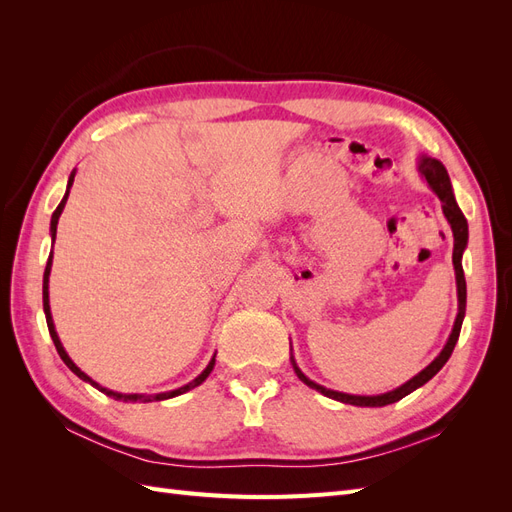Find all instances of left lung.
I'll use <instances>...</instances> for the list:
<instances>
[{
    "label": "left lung",
    "instance_id": "1",
    "mask_svg": "<svg viewBox=\"0 0 512 512\" xmlns=\"http://www.w3.org/2000/svg\"><path fill=\"white\" fill-rule=\"evenodd\" d=\"M418 170H421L423 177L427 179V183L431 185V190L438 194V198L442 200V209H444V215L448 224H451L453 228V237H455V247H453V265H455V275H457V297H459V314H457V320H455V327H453V333L451 337H448V342L444 346V350L438 354V359L433 361L431 365H427L421 374L414 376L412 380H408L406 384H401L399 389L391 391V393H384V395H374V397H365V395H348V393H337V391H331V389H324V386L316 384L309 380L303 371L294 365L292 361V367H294V374L299 376L301 382H305L309 389H316L318 393L327 395L331 399H337V401H344V404H350V406H369V408H376V406H389V404H395V401L404 399L406 395H410L412 391H416L418 386H423L425 382H429L433 376L438 374V371L444 367V363L451 359V354L455 350V344L459 339V333H461V322H463V316H466V275H463V267H461V254L463 250H466L468 245V222L466 218H463L461 209L457 207L455 203V196H453V188H451V179H448V173L446 168L440 160L436 158H427L423 156L421 158V164H418Z\"/></svg>",
    "mask_w": 512,
    "mask_h": 512
}]
</instances>
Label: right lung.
<instances>
[{"label":"right lung","instance_id":"obj_1","mask_svg":"<svg viewBox=\"0 0 512 512\" xmlns=\"http://www.w3.org/2000/svg\"><path fill=\"white\" fill-rule=\"evenodd\" d=\"M72 181H74V173L70 175V181H68V190H70V185H72ZM66 200H68V192H66V196H64V200H61V203L57 205V209H55V213H53V218H51V235H53V241H55V235H57V222H59V215H61V211H64V205H66ZM51 265H53V252H51V256H49V262H46V269H44V282H42V303H44V314H46V324H49V333H51V337H53V344H55V348H57V352H59V356H61V361H64L76 376H79L81 380H85V382H89L91 386H96L98 391H102V393H106V395H111L113 399H121V401H162V399H170V397H177V395H181V393H188V391H192L194 386H198V384H203L205 380H207V376L211 374L213 371V365H215V356L211 359V363L207 365V369L203 371V374H200L196 380H192V382H188L185 386H181V389H177V391H170V393H160V395H121V393H113V391H106V389H102L100 384H96L94 380H91L89 376H85L83 371L76 367L74 363H72V359L70 356L66 354V350H64V346H61V342H59V337H57V331H55V324H53V318H51V307H49V275H51Z\"/></svg>","mask_w":512,"mask_h":512}]
</instances>
